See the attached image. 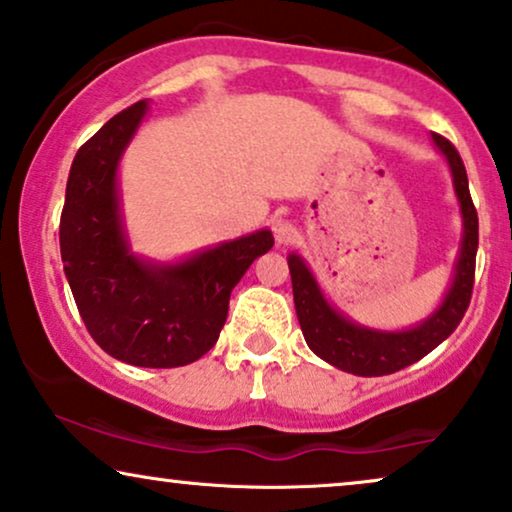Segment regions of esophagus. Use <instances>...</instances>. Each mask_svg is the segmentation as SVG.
Segmentation results:
<instances>
[{
  "label": "esophagus",
  "mask_w": 512,
  "mask_h": 512,
  "mask_svg": "<svg viewBox=\"0 0 512 512\" xmlns=\"http://www.w3.org/2000/svg\"><path fill=\"white\" fill-rule=\"evenodd\" d=\"M272 235H275L277 244L294 242V237H296L294 223L287 221V218H272Z\"/></svg>",
  "instance_id": "esophagus-1"
}]
</instances>
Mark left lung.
<instances>
[{"label":"left lung","instance_id":"8db88e82","mask_svg":"<svg viewBox=\"0 0 512 512\" xmlns=\"http://www.w3.org/2000/svg\"><path fill=\"white\" fill-rule=\"evenodd\" d=\"M433 141L437 150L447 157L451 176H454V190L463 214V242L454 282H451L440 308L426 322L407 331H376L345 320L327 303L303 258L296 254L289 256L294 305L305 343L317 357L341 371H348V374L386 376L418 362L430 350H435L444 338L454 334L470 305L475 284L477 240H480L477 211L470 199L466 167H463L459 150L440 134H433Z\"/></svg>","mask_w":512,"mask_h":512}]
</instances>
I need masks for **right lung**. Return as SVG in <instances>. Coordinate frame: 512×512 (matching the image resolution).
Wrapping results in <instances>:
<instances>
[{
  "instance_id": "right-lung-1",
  "label": "right lung",
  "mask_w": 512,
  "mask_h": 512,
  "mask_svg": "<svg viewBox=\"0 0 512 512\" xmlns=\"http://www.w3.org/2000/svg\"><path fill=\"white\" fill-rule=\"evenodd\" d=\"M145 110V101L122 110L77 150L61 214V256L79 315L105 353L134 367L169 369L214 348L230 291L275 240L258 230L174 265L131 254L117 164Z\"/></svg>"
}]
</instances>
